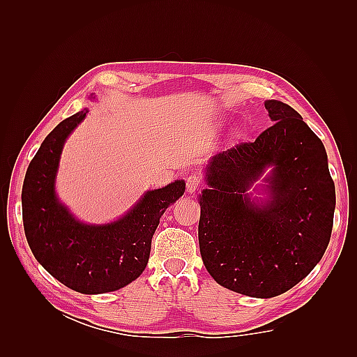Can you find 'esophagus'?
Here are the masks:
<instances>
[{
	"label": "esophagus",
	"instance_id": "esophagus-1",
	"mask_svg": "<svg viewBox=\"0 0 357 357\" xmlns=\"http://www.w3.org/2000/svg\"><path fill=\"white\" fill-rule=\"evenodd\" d=\"M202 186V176L199 172H190L186 177V190L189 193H195Z\"/></svg>",
	"mask_w": 357,
	"mask_h": 357
}]
</instances>
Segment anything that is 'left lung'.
<instances>
[{
    "instance_id": "1",
    "label": "left lung",
    "mask_w": 357,
    "mask_h": 357,
    "mask_svg": "<svg viewBox=\"0 0 357 357\" xmlns=\"http://www.w3.org/2000/svg\"><path fill=\"white\" fill-rule=\"evenodd\" d=\"M265 109L274 125L253 143L213 156L205 167L208 188L198 198L205 268L220 286L252 298L282 295L312 271L326 252L335 211L320 138L290 105L268 100ZM252 187L266 197H253Z\"/></svg>"
}]
</instances>
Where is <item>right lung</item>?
<instances>
[{"label": "right lung", "instance_id": "right-lung-1", "mask_svg": "<svg viewBox=\"0 0 357 357\" xmlns=\"http://www.w3.org/2000/svg\"><path fill=\"white\" fill-rule=\"evenodd\" d=\"M88 113L89 109H83L67 117L41 143L24 180L22 218L38 264L79 294L98 295L122 289L142 275L159 219L185 193L186 183L176 180L144 192L110 223L80 222L61 202L55 183L63 144Z\"/></svg>", "mask_w": 357, "mask_h": 357}]
</instances>
